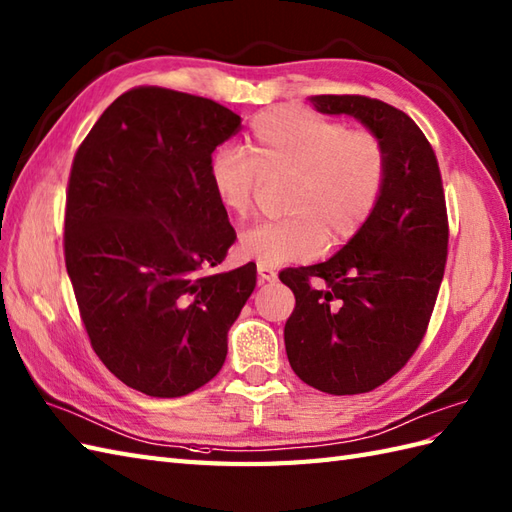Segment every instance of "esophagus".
<instances>
[{
  "label": "esophagus",
  "instance_id": "34e87169",
  "mask_svg": "<svg viewBox=\"0 0 512 512\" xmlns=\"http://www.w3.org/2000/svg\"><path fill=\"white\" fill-rule=\"evenodd\" d=\"M257 275H259V281L266 283V281H275L277 279V272L268 268V266H257Z\"/></svg>",
  "mask_w": 512,
  "mask_h": 512
}]
</instances>
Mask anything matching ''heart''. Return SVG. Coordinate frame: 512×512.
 Returning <instances> with one entry per match:
<instances>
[{
	"instance_id": "obj_1",
	"label": "heart",
	"mask_w": 512,
	"mask_h": 512,
	"mask_svg": "<svg viewBox=\"0 0 512 512\" xmlns=\"http://www.w3.org/2000/svg\"><path fill=\"white\" fill-rule=\"evenodd\" d=\"M259 172L290 174V218L259 222L237 240V253L259 266L316 257L325 244L342 246L371 222L384 196L388 154L371 130H349L305 109L259 113L248 133V154L220 148L209 161V185L231 216L253 205Z\"/></svg>"
}]
</instances>
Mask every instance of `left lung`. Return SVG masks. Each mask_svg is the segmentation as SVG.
I'll return each instance as SVG.
<instances>
[{
	"mask_svg": "<svg viewBox=\"0 0 512 512\" xmlns=\"http://www.w3.org/2000/svg\"><path fill=\"white\" fill-rule=\"evenodd\" d=\"M384 141L388 178L366 229L323 264L288 268L283 329L292 371L329 395H360L401 371L421 344L447 261V211L436 154L410 117L364 95H314Z\"/></svg>",
	"mask_w": 512,
	"mask_h": 512,
	"instance_id": "left-lung-1",
	"label": "left lung"
}]
</instances>
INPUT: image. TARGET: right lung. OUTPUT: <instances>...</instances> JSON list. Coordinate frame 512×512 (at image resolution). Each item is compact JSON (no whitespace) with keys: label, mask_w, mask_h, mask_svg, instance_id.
Segmentation results:
<instances>
[{"label":"right lung","mask_w":512,"mask_h":512,"mask_svg":"<svg viewBox=\"0 0 512 512\" xmlns=\"http://www.w3.org/2000/svg\"><path fill=\"white\" fill-rule=\"evenodd\" d=\"M240 124L198 95L130 89L71 165L65 266L82 323L104 366L144 395L183 397L216 377L255 290V264L209 272L235 242L209 161Z\"/></svg>","instance_id":"obj_1"}]
</instances>
